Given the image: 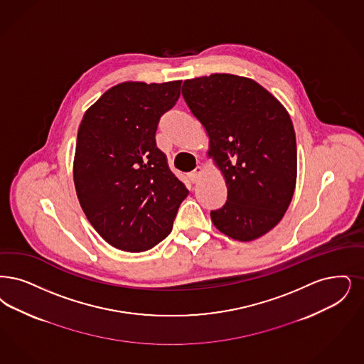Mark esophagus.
Listing matches in <instances>:
<instances>
[{
  "label": "esophagus",
  "mask_w": 364,
  "mask_h": 364,
  "mask_svg": "<svg viewBox=\"0 0 364 364\" xmlns=\"http://www.w3.org/2000/svg\"><path fill=\"white\" fill-rule=\"evenodd\" d=\"M202 173H203V168H202V166H196V168L189 173V180H191L192 183H196V181L199 180V177L202 176Z\"/></svg>",
  "instance_id": "34e87169"
}]
</instances>
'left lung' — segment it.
Wrapping results in <instances>:
<instances>
[{"label": "left lung", "mask_w": 364, "mask_h": 364, "mask_svg": "<svg viewBox=\"0 0 364 364\" xmlns=\"http://www.w3.org/2000/svg\"><path fill=\"white\" fill-rule=\"evenodd\" d=\"M183 97L210 136L208 156L225 177L228 200L211 211L220 233L252 241L274 229L296 183L290 115L267 89L234 74L186 80Z\"/></svg>", "instance_id": "1"}]
</instances>
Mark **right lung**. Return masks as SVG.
Segmentation results:
<instances>
[{
	"label": "right lung",
	"mask_w": 364,
	"mask_h": 364,
	"mask_svg": "<svg viewBox=\"0 0 364 364\" xmlns=\"http://www.w3.org/2000/svg\"><path fill=\"white\" fill-rule=\"evenodd\" d=\"M181 81L122 82L82 117L74 186L95 230L114 247L144 252L173 228L188 189L156 144L160 117L180 97Z\"/></svg>",
	"instance_id": "obj_1"
}]
</instances>
